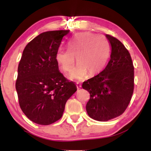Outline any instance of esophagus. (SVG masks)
<instances>
[{
    "instance_id": "34e87169",
    "label": "esophagus",
    "mask_w": 151,
    "mask_h": 151,
    "mask_svg": "<svg viewBox=\"0 0 151 151\" xmlns=\"http://www.w3.org/2000/svg\"><path fill=\"white\" fill-rule=\"evenodd\" d=\"M81 87V84H77V89H80Z\"/></svg>"
}]
</instances>
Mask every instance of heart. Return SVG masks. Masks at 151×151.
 <instances>
[{
    "label": "heart",
    "mask_w": 151,
    "mask_h": 151,
    "mask_svg": "<svg viewBox=\"0 0 151 151\" xmlns=\"http://www.w3.org/2000/svg\"><path fill=\"white\" fill-rule=\"evenodd\" d=\"M67 50H58L55 60L59 67L66 74H70L78 64L72 79L83 81L91 76L99 74L105 68L110 55V47L104 37L90 32H81L67 42Z\"/></svg>",
    "instance_id": "b5f03b06"
}]
</instances>
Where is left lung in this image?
Segmentation results:
<instances>
[{"label": "left lung", "instance_id": "1", "mask_svg": "<svg viewBox=\"0 0 151 151\" xmlns=\"http://www.w3.org/2000/svg\"><path fill=\"white\" fill-rule=\"evenodd\" d=\"M106 37L111 47L110 60L102 72L82 84L90 93L86 106L88 115L99 121H107L124 113L134 89V67L129 52L116 37Z\"/></svg>", "mask_w": 151, "mask_h": 151}]
</instances>
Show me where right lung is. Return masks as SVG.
<instances>
[{"mask_svg":"<svg viewBox=\"0 0 151 151\" xmlns=\"http://www.w3.org/2000/svg\"><path fill=\"white\" fill-rule=\"evenodd\" d=\"M70 30L47 31L26 45L18 68L15 88L19 105L35 124L50 125L61 119L66 102L77 91L59 71L55 55Z\"/></svg>","mask_w":151,"mask_h":151,"instance_id":"add662e5","label":"right lung"}]
</instances>
